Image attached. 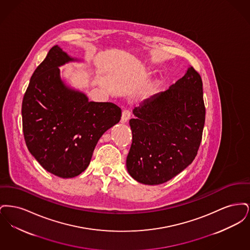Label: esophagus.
<instances>
[{"instance_id": "obj_1", "label": "esophagus", "mask_w": 250, "mask_h": 250, "mask_svg": "<svg viewBox=\"0 0 250 250\" xmlns=\"http://www.w3.org/2000/svg\"><path fill=\"white\" fill-rule=\"evenodd\" d=\"M130 111L128 109H124L122 112V123H126L128 120L130 119Z\"/></svg>"}]
</instances>
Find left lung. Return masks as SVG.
<instances>
[{"instance_id":"1","label":"left lung","mask_w":250,"mask_h":250,"mask_svg":"<svg viewBox=\"0 0 250 250\" xmlns=\"http://www.w3.org/2000/svg\"><path fill=\"white\" fill-rule=\"evenodd\" d=\"M133 114L127 171L144 185L163 184L189 166L198 153L205 122L201 76L189 66L183 78L145 99Z\"/></svg>"}]
</instances>
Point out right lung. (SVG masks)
<instances>
[{"mask_svg": "<svg viewBox=\"0 0 250 250\" xmlns=\"http://www.w3.org/2000/svg\"><path fill=\"white\" fill-rule=\"evenodd\" d=\"M81 60L58 45L34 72L22 101V128L29 152L47 171L73 178L89 166L102 135L121 120L110 102L89 101L61 78L60 66Z\"/></svg>", "mask_w": 250, "mask_h": 250, "instance_id": "right-lung-1", "label": "right lung"}]
</instances>
